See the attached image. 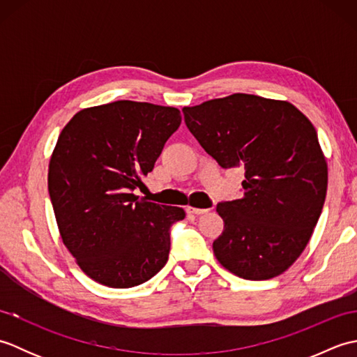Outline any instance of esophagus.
Listing matches in <instances>:
<instances>
[{"mask_svg": "<svg viewBox=\"0 0 357 357\" xmlns=\"http://www.w3.org/2000/svg\"><path fill=\"white\" fill-rule=\"evenodd\" d=\"M185 211H187L188 215L201 216V215H204V213H207L208 210H206V208H196V207H192V206H187V207H185Z\"/></svg>", "mask_w": 357, "mask_h": 357, "instance_id": "esophagus-1", "label": "esophagus"}]
</instances>
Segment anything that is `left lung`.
<instances>
[{"label": "left lung", "instance_id": "obj_1", "mask_svg": "<svg viewBox=\"0 0 357 357\" xmlns=\"http://www.w3.org/2000/svg\"><path fill=\"white\" fill-rule=\"evenodd\" d=\"M184 121L224 169L242 167L244 196L218 204L219 264L248 280L282 275L304 252L325 202L328 167L310 119L291 102L233 93L193 107Z\"/></svg>", "mask_w": 357, "mask_h": 357}]
</instances>
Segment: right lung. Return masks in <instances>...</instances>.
Here are the masks:
<instances>
[{
    "label": "right lung",
    "instance_id": "add662e5",
    "mask_svg": "<svg viewBox=\"0 0 357 357\" xmlns=\"http://www.w3.org/2000/svg\"><path fill=\"white\" fill-rule=\"evenodd\" d=\"M174 107L115 101L79 110L49 162V195L63 244L96 282L130 288L161 270L170 227L185 218L133 192L146 187L167 139L181 126Z\"/></svg>",
    "mask_w": 357,
    "mask_h": 357
}]
</instances>
